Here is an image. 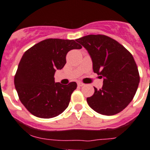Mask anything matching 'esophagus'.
Here are the masks:
<instances>
[{
	"label": "esophagus",
	"mask_w": 150,
	"mask_h": 150,
	"mask_svg": "<svg viewBox=\"0 0 150 150\" xmlns=\"http://www.w3.org/2000/svg\"><path fill=\"white\" fill-rule=\"evenodd\" d=\"M84 85V83H83L82 82H78V86H83Z\"/></svg>",
	"instance_id": "obj_1"
}]
</instances>
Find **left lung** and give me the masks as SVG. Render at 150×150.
<instances>
[{
	"mask_svg": "<svg viewBox=\"0 0 150 150\" xmlns=\"http://www.w3.org/2000/svg\"><path fill=\"white\" fill-rule=\"evenodd\" d=\"M89 54L95 73L103 78L101 89L94 87L87 98L89 107L101 115H113L132 101L140 76L132 54L114 39L103 35H89L77 39Z\"/></svg>",
	"mask_w": 150,
	"mask_h": 150,
	"instance_id": "obj_1",
	"label": "left lung"
}]
</instances>
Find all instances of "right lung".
Here are the masks:
<instances>
[{
  "label": "right lung",
  "instance_id": "1",
  "mask_svg": "<svg viewBox=\"0 0 150 150\" xmlns=\"http://www.w3.org/2000/svg\"><path fill=\"white\" fill-rule=\"evenodd\" d=\"M81 48L74 40L50 38L25 52L14 82L21 102L33 115L51 118L68 107L77 83H55L54 75L66 64L69 51Z\"/></svg>",
  "mask_w": 150,
  "mask_h": 150
}]
</instances>
